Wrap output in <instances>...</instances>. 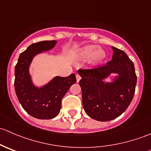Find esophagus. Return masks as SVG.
<instances>
[{
    "mask_svg": "<svg viewBox=\"0 0 151 151\" xmlns=\"http://www.w3.org/2000/svg\"><path fill=\"white\" fill-rule=\"evenodd\" d=\"M76 78H77V81L79 82L80 80V79H81V77H80V76L77 74H76Z\"/></svg>",
    "mask_w": 151,
    "mask_h": 151,
    "instance_id": "esophagus-1",
    "label": "esophagus"
}]
</instances>
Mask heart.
<instances>
[{
    "label": "heart",
    "instance_id": "b5f03b06",
    "mask_svg": "<svg viewBox=\"0 0 151 151\" xmlns=\"http://www.w3.org/2000/svg\"><path fill=\"white\" fill-rule=\"evenodd\" d=\"M98 47L94 45H89L83 48L81 52V56L83 58H90L93 56V60L96 63L100 62L105 58L104 51L102 50H98Z\"/></svg>",
    "mask_w": 151,
    "mask_h": 151
}]
</instances>
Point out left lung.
Listing matches in <instances>:
<instances>
[{
  "mask_svg": "<svg viewBox=\"0 0 151 151\" xmlns=\"http://www.w3.org/2000/svg\"><path fill=\"white\" fill-rule=\"evenodd\" d=\"M112 60L91 68H80L83 105L88 116L99 121H109L126 111L133 99L137 75L133 62L123 50L112 47ZM110 73L119 77L112 83L103 80Z\"/></svg>",
  "mask_w": 151,
  "mask_h": 151,
  "instance_id": "1",
  "label": "left lung"
}]
</instances>
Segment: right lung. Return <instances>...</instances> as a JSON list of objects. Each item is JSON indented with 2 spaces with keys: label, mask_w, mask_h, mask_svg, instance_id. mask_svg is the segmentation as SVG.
Segmentation results:
<instances>
[{
  "label": "right lung",
  "mask_w": 151,
  "mask_h": 151,
  "mask_svg": "<svg viewBox=\"0 0 151 151\" xmlns=\"http://www.w3.org/2000/svg\"><path fill=\"white\" fill-rule=\"evenodd\" d=\"M56 41H42L30 45L22 52L14 68V88L22 108L38 119H52L59 114L61 101L67 91L77 82L76 76L56 77L42 88L32 84L28 68L33 58L38 53L55 47Z\"/></svg>",
  "instance_id": "obj_1"
}]
</instances>
